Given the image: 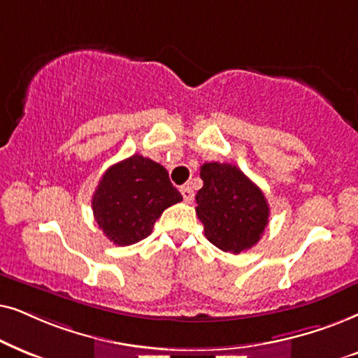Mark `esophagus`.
Masks as SVG:
<instances>
[{"label":"esophagus","mask_w":358,"mask_h":358,"mask_svg":"<svg viewBox=\"0 0 358 358\" xmlns=\"http://www.w3.org/2000/svg\"><path fill=\"white\" fill-rule=\"evenodd\" d=\"M180 192H182V194H183V199L187 203H193V198H194V193H193V189H192V187H182V189H180Z\"/></svg>","instance_id":"1"}]
</instances>
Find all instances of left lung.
Masks as SVG:
<instances>
[{"instance_id":"8db88e82","label":"left lung","mask_w":358,"mask_h":358,"mask_svg":"<svg viewBox=\"0 0 358 358\" xmlns=\"http://www.w3.org/2000/svg\"><path fill=\"white\" fill-rule=\"evenodd\" d=\"M199 176L196 214L206 239L224 252L241 254L260 241L270 208L262 189L231 164L206 162Z\"/></svg>"}]
</instances>
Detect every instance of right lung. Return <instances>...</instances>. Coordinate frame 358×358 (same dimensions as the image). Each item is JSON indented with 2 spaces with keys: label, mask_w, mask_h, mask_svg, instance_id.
<instances>
[{
  "label": "right lung",
  "mask_w": 358,
  "mask_h": 358,
  "mask_svg": "<svg viewBox=\"0 0 358 358\" xmlns=\"http://www.w3.org/2000/svg\"><path fill=\"white\" fill-rule=\"evenodd\" d=\"M182 199L164 166L134 154L104 171L92 206L104 236L116 245H131L150 236L162 213Z\"/></svg>",
  "instance_id": "obj_1"
}]
</instances>
